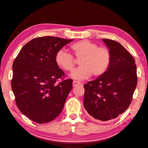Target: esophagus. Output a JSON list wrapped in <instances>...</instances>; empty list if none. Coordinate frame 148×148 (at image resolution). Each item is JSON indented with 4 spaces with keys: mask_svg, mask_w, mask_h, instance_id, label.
I'll list each match as a JSON object with an SVG mask.
<instances>
[{
    "mask_svg": "<svg viewBox=\"0 0 148 148\" xmlns=\"http://www.w3.org/2000/svg\"><path fill=\"white\" fill-rule=\"evenodd\" d=\"M79 84H81V83H80V82L76 81V80H74V81H73V86H74L79 85Z\"/></svg>",
    "mask_w": 148,
    "mask_h": 148,
    "instance_id": "34e87169",
    "label": "esophagus"
}]
</instances>
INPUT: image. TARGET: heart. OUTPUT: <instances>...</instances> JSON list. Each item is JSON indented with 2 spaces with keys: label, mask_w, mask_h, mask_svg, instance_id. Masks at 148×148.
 Listing matches in <instances>:
<instances>
[{
  "label": "heart",
  "mask_w": 148,
  "mask_h": 148,
  "mask_svg": "<svg viewBox=\"0 0 148 148\" xmlns=\"http://www.w3.org/2000/svg\"><path fill=\"white\" fill-rule=\"evenodd\" d=\"M73 54L80 60V68L70 74L73 79L82 80L92 76L99 77L105 74L111 64L112 54L109 49L98 47L97 44L88 40L78 41L70 47ZM58 67L66 72H70L75 66V62L72 55L64 50L57 52L55 58Z\"/></svg>",
  "instance_id": "heart-1"
}]
</instances>
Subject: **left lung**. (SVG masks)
<instances>
[{
  "mask_svg": "<svg viewBox=\"0 0 148 148\" xmlns=\"http://www.w3.org/2000/svg\"><path fill=\"white\" fill-rule=\"evenodd\" d=\"M112 54L105 74L84 85V107L96 120L107 121L126 111L137 84L133 57L119 42L102 39Z\"/></svg>",
  "mask_w": 148,
  "mask_h": 148,
  "instance_id": "1",
  "label": "left lung"
}]
</instances>
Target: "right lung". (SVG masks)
Instances as JSON below:
<instances>
[{
    "instance_id": "add662e5",
    "label": "right lung",
    "mask_w": 148,
    "mask_h": 148,
    "mask_svg": "<svg viewBox=\"0 0 148 148\" xmlns=\"http://www.w3.org/2000/svg\"><path fill=\"white\" fill-rule=\"evenodd\" d=\"M73 40L54 36L32 39L22 47L13 64L11 88L19 110L38 124L58 117L72 88V80L56 64L58 51Z\"/></svg>"
}]
</instances>
